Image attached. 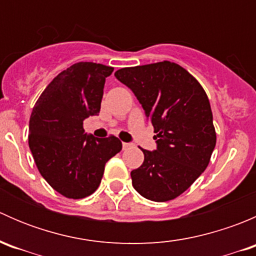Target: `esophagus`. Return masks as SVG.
Segmentation results:
<instances>
[{
	"mask_svg": "<svg viewBox=\"0 0 256 256\" xmlns=\"http://www.w3.org/2000/svg\"><path fill=\"white\" fill-rule=\"evenodd\" d=\"M131 147V144H128V142H122V148L124 150H128V148H130Z\"/></svg>",
	"mask_w": 256,
	"mask_h": 256,
	"instance_id": "esophagus-1",
	"label": "esophagus"
}]
</instances>
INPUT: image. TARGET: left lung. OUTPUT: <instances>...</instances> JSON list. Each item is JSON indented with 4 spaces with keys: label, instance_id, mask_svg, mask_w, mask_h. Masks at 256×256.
<instances>
[{
    "label": "left lung",
    "instance_id": "1",
    "mask_svg": "<svg viewBox=\"0 0 256 256\" xmlns=\"http://www.w3.org/2000/svg\"><path fill=\"white\" fill-rule=\"evenodd\" d=\"M115 76L130 88L154 128V151L142 150L144 164L131 171L144 198H177L203 174L216 142L209 99L197 79L174 62L121 68Z\"/></svg>",
    "mask_w": 256,
    "mask_h": 256
}]
</instances>
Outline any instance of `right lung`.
Here are the masks:
<instances>
[{
  "instance_id": "right-lung-1",
  "label": "right lung",
  "mask_w": 256,
  "mask_h": 256,
  "mask_svg": "<svg viewBox=\"0 0 256 256\" xmlns=\"http://www.w3.org/2000/svg\"><path fill=\"white\" fill-rule=\"evenodd\" d=\"M112 66L79 62L59 73L38 98L28 144L36 166L53 190L72 200L92 194L105 164L121 151L116 136L86 135L82 121L100 112L105 78Z\"/></svg>"
}]
</instances>
